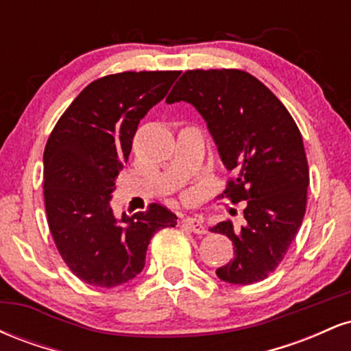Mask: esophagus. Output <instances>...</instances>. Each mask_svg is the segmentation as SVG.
Here are the masks:
<instances>
[{
  "label": "esophagus",
  "mask_w": 351,
  "mask_h": 351,
  "mask_svg": "<svg viewBox=\"0 0 351 351\" xmlns=\"http://www.w3.org/2000/svg\"><path fill=\"white\" fill-rule=\"evenodd\" d=\"M183 224L189 229V231L195 232V234H204V232H206L203 221L198 219V217H184Z\"/></svg>",
  "instance_id": "obj_1"
}]
</instances>
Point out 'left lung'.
Wrapping results in <instances>:
<instances>
[{
  "label": "left lung",
  "instance_id": "8db88e82",
  "mask_svg": "<svg viewBox=\"0 0 351 351\" xmlns=\"http://www.w3.org/2000/svg\"><path fill=\"white\" fill-rule=\"evenodd\" d=\"M180 100L203 115L232 173L221 198L247 204L244 226L226 219L211 228L234 245L217 277L237 285L264 280L287 254L307 208L308 165L299 127L284 104L245 71H186L167 97L168 104Z\"/></svg>",
  "mask_w": 351,
  "mask_h": 351
}]
</instances>
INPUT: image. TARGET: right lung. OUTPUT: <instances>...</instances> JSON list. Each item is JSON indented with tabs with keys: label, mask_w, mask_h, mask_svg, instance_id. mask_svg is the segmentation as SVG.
<instances>
[{
	"label": "right lung",
	"mask_w": 351,
	"mask_h": 351,
	"mask_svg": "<svg viewBox=\"0 0 351 351\" xmlns=\"http://www.w3.org/2000/svg\"><path fill=\"white\" fill-rule=\"evenodd\" d=\"M180 71L110 74L90 82L60 115L44 150V204L56 247L74 276L117 287L142 272L150 239L176 226L153 203L117 219L115 178L132 152L140 120L170 90Z\"/></svg>",
	"instance_id": "1"
}]
</instances>
